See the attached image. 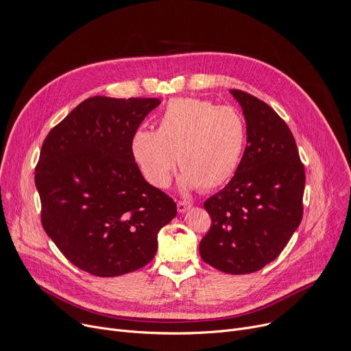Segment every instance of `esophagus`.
<instances>
[{
  "label": "esophagus",
  "instance_id": "1",
  "mask_svg": "<svg viewBox=\"0 0 351 351\" xmlns=\"http://www.w3.org/2000/svg\"><path fill=\"white\" fill-rule=\"evenodd\" d=\"M190 207H192V203L184 202V200H179V202H178V211H179V213H184V211H187Z\"/></svg>",
  "mask_w": 351,
  "mask_h": 351
}]
</instances>
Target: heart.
I'll return each instance as SVG.
<instances>
[{"label":"heart","instance_id":"b5f03b06","mask_svg":"<svg viewBox=\"0 0 351 351\" xmlns=\"http://www.w3.org/2000/svg\"><path fill=\"white\" fill-rule=\"evenodd\" d=\"M247 143V124L234 106L197 98H175L156 120V130L140 129L132 151L148 183L165 189L178 167L184 189L213 190L238 171Z\"/></svg>","mask_w":351,"mask_h":351}]
</instances>
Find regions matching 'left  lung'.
<instances>
[{"label":"left lung","instance_id":"obj_1","mask_svg":"<svg viewBox=\"0 0 351 351\" xmlns=\"http://www.w3.org/2000/svg\"><path fill=\"white\" fill-rule=\"evenodd\" d=\"M241 104L247 144L234 178L204 202L211 227L200 256L228 274H247L273 262L302 219L305 169L287 123L263 101L231 89Z\"/></svg>","mask_w":351,"mask_h":351}]
</instances>
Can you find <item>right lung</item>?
I'll use <instances>...</instances> for the list:
<instances>
[{
  "label": "right lung",
  "mask_w": 351,
  "mask_h": 351,
  "mask_svg": "<svg viewBox=\"0 0 351 351\" xmlns=\"http://www.w3.org/2000/svg\"><path fill=\"white\" fill-rule=\"evenodd\" d=\"M156 98L93 97L49 132L35 169L42 226L78 269L116 277L144 267L176 203L149 184L132 151Z\"/></svg>",
  "instance_id": "1"
}]
</instances>
